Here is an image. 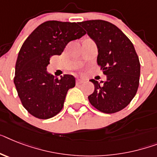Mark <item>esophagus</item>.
<instances>
[{
    "mask_svg": "<svg viewBox=\"0 0 157 157\" xmlns=\"http://www.w3.org/2000/svg\"><path fill=\"white\" fill-rule=\"evenodd\" d=\"M84 82H85V80L82 79V78H77V80H76V84L79 85V84L83 83Z\"/></svg>",
    "mask_w": 157,
    "mask_h": 157,
    "instance_id": "34e87169",
    "label": "esophagus"
}]
</instances>
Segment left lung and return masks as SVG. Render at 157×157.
Here are the masks:
<instances>
[{
  "mask_svg": "<svg viewBox=\"0 0 157 157\" xmlns=\"http://www.w3.org/2000/svg\"><path fill=\"white\" fill-rule=\"evenodd\" d=\"M98 48L97 63L107 80L90 81L94 90L88 96L90 104L103 113L112 114L126 107L139 86L140 64L134 46L117 26L103 20L79 23Z\"/></svg>",
  "mask_w": 157,
  "mask_h": 157,
  "instance_id": "left-lung-1",
  "label": "left lung"
}]
</instances>
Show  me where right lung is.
Masks as SVG:
<instances>
[{"instance_id":"1","label":"right lung","mask_w":157,"mask_h":157,"mask_svg":"<svg viewBox=\"0 0 157 157\" xmlns=\"http://www.w3.org/2000/svg\"><path fill=\"white\" fill-rule=\"evenodd\" d=\"M86 32L75 22L48 21L31 33L18 53L14 84L23 107L34 117L46 120L63 109L66 95L75 86L71 75L60 79L48 73L50 57L61 55L71 41Z\"/></svg>"}]
</instances>
